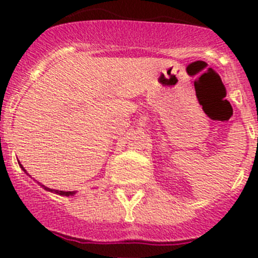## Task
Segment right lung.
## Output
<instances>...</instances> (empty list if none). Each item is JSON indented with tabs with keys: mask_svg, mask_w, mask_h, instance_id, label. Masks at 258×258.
Listing matches in <instances>:
<instances>
[{
	"mask_svg": "<svg viewBox=\"0 0 258 258\" xmlns=\"http://www.w3.org/2000/svg\"><path fill=\"white\" fill-rule=\"evenodd\" d=\"M20 166H22V164H20ZM22 168H23V166H22ZM23 170L26 172V169H24V168H23ZM41 186H42V184H41ZM42 187H44L45 190H47V191H51V192L59 194V195H64V197H70V195H74V194H75V192H72V191H58V190H52V188H47V187H45V186H42Z\"/></svg>",
	"mask_w": 258,
	"mask_h": 258,
	"instance_id": "right-lung-1",
	"label": "right lung"
}]
</instances>
